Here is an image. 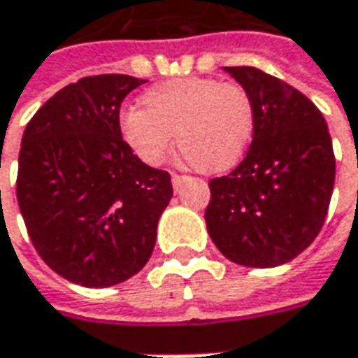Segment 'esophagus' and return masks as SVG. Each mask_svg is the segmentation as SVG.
Masks as SVG:
<instances>
[{
  "mask_svg": "<svg viewBox=\"0 0 358 358\" xmlns=\"http://www.w3.org/2000/svg\"><path fill=\"white\" fill-rule=\"evenodd\" d=\"M187 177L185 175H177V173H173L171 175V183H173V189L177 191V189H181V185L185 183Z\"/></svg>",
  "mask_w": 358,
  "mask_h": 358,
  "instance_id": "obj_1",
  "label": "esophagus"
}]
</instances>
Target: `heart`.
<instances>
[{"mask_svg":"<svg viewBox=\"0 0 358 358\" xmlns=\"http://www.w3.org/2000/svg\"><path fill=\"white\" fill-rule=\"evenodd\" d=\"M121 137L149 167L161 165L177 145L203 173L235 167L255 131V103L245 87L209 77H181L155 85L141 109L121 115Z\"/></svg>","mask_w":358,"mask_h":358,"instance_id":"heart-1","label":"heart"}]
</instances>
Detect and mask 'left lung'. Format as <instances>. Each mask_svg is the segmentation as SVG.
Returning <instances> with one entry per match:
<instances>
[{"mask_svg":"<svg viewBox=\"0 0 358 358\" xmlns=\"http://www.w3.org/2000/svg\"><path fill=\"white\" fill-rule=\"evenodd\" d=\"M251 95L255 131L239 165L209 181L207 231L229 261L268 268L303 253L323 227L335 153L317 105L279 77L225 67Z\"/></svg>","mask_w":358,"mask_h":358,"instance_id":"1","label":"left lung"}]
</instances>
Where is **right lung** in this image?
<instances>
[{
    "label": "right lung",
    "instance_id": "add662e5",
    "mask_svg": "<svg viewBox=\"0 0 358 358\" xmlns=\"http://www.w3.org/2000/svg\"><path fill=\"white\" fill-rule=\"evenodd\" d=\"M145 79L91 76L39 107L20 149L17 203L35 251L57 275L111 287L153 253L171 175L141 163L119 129L123 99Z\"/></svg>",
    "mask_w": 358,
    "mask_h": 358
}]
</instances>
